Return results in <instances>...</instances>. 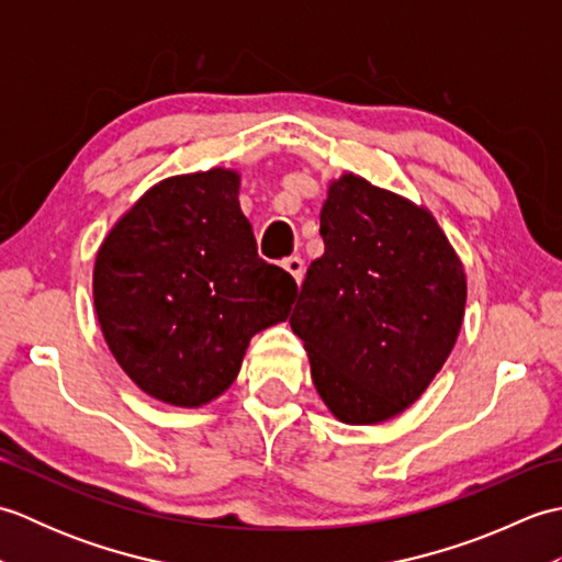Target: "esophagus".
Wrapping results in <instances>:
<instances>
[{
  "label": "esophagus",
  "instance_id": "esophagus-1",
  "mask_svg": "<svg viewBox=\"0 0 562 562\" xmlns=\"http://www.w3.org/2000/svg\"><path fill=\"white\" fill-rule=\"evenodd\" d=\"M282 268L288 270L292 278L296 280V284H300L304 280V258L302 256H290L282 260Z\"/></svg>",
  "mask_w": 562,
  "mask_h": 562
}]
</instances>
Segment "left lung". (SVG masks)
<instances>
[{
	"mask_svg": "<svg viewBox=\"0 0 562 562\" xmlns=\"http://www.w3.org/2000/svg\"><path fill=\"white\" fill-rule=\"evenodd\" d=\"M321 238L290 326L330 413L384 423L447 362L463 321V266L425 207L352 173L328 188Z\"/></svg>",
	"mask_w": 562,
	"mask_h": 562,
	"instance_id": "8db88e82",
	"label": "left lung"
}]
</instances>
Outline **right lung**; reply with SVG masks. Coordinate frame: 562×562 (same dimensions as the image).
<instances>
[{
    "label": "right lung",
    "mask_w": 562,
    "mask_h": 562,
    "mask_svg": "<svg viewBox=\"0 0 562 562\" xmlns=\"http://www.w3.org/2000/svg\"><path fill=\"white\" fill-rule=\"evenodd\" d=\"M296 282L258 258L238 173L149 188L99 248L93 304L113 357L151 398L198 408L234 384L250 338L290 316Z\"/></svg>",
    "instance_id": "right-lung-1"
}]
</instances>
